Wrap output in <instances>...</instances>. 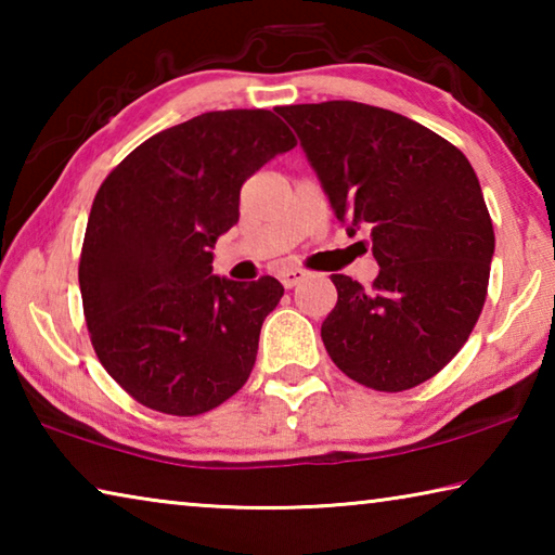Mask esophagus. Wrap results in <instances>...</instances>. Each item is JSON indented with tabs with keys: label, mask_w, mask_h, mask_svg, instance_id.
<instances>
[{
	"label": "esophagus",
	"mask_w": 555,
	"mask_h": 555,
	"mask_svg": "<svg viewBox=\"0 0 555 555\" xmlns=\"http://www.w3.org/2000/svg\"><path fill=\"white\" fill-rule=\"evenodd\" d=\"M308 276V271L306 269H284L279 274V279H281V284H284L286 288H294V286H298L300 281H304Z\"/></svg>",
	"instance_id": "34e87169"
}]
</instances>
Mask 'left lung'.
<instances>
[{
    "instance_id": "8db88e82",
    "label": "left lung",
    "mask_w": 555,
    "mask_h": 555,
    "mask_svg": "<svg viewBox=\"0 0 555 555\" xmlns=\"http://www.w3.org/2000/svg\"><path fill=\"white\" fill-rule=\"evenodd\" d=\"M296 129L335 218L372 230L379 276L333 274L321 337L337 370L374 391H406L460 352L482 313L494 230L457 146L397 112L350 100L276 109Z\"/></svg>"
}]
</instances>
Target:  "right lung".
Wrapping results in <instances>:
<instances>
[{"instance_id": "obj_1", "label": "right lung", "mask_w": 555, "mask_h": 555, "mask_svg": "<svg viewBox=\"0 0 555 555\" xmlns=\"http://www.w3.org/2000/svg\"><path fill=\"white\" fill-rule=\"evenodd\" d=\"M296 137L269 109L205 112L112 168L92 201L78 281L90 343L131 399L201 416L234 397L257 360L274 276H212V244L240 220V191Z\"/></svg>"}]
</instances>
